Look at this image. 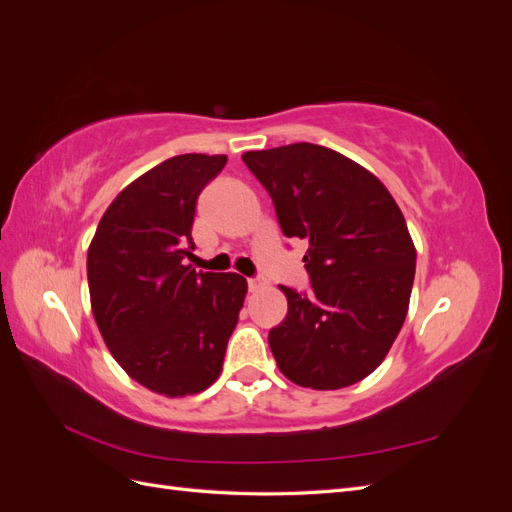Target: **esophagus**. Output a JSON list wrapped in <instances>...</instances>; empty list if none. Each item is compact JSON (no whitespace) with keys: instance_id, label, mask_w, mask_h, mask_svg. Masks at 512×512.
Here are the masks:
<instances>
[{"instance_id":"esophagus-1","label":"esophagus","mask_w":512,"mask_h":512,"mask_svg":"<svg viewBox=\"0 0 512 512\" xmlns=\"http://www.w3.org/2000/svg\"><path fill=\"white\" fill-rule=\"evenodd\" d=\"M247 286H250L252 292H260V290L267 288V282L260 280V277H254V280H247Z\"/></svg>"}]
</instances>
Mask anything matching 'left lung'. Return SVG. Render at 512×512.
I'll return each instance as SVG.
<instances>
[{
	"instance_id": "obj_1",
	"label": "left lung",
	"mask_w": 512,
	"mask_h": 512,
	"mask_svg": "<svg viewBox=\"0 0 512 512\" xmlns=\"http://www.w3.org/2000/svg\"><path fill=\"white\" fill-rule=\"evenodd\" d=\"M286 237L309 243L312 292L280 286L288 314L269 333L282 374L305 389L361 382L406 320L416 247L404 213L367 168L329 147L294 143L243 153Z\"/></svg>"
}]
</instances>
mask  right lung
<instances>
[{
  "instance_id": "add662e5",
  "label": "right lung",
  "mask_w": 512,
  "mask_h": 512,
  "mask_svg": "<svg viewBox=\"0 0 512 512\" xmlns=\"http://www.w3.org/2000/svg\"><path fill=\"white\" fill-rule=\"evenodd\" d=\"M226 156L183 153L123 188L87 250L91 312L113 359L145 389L196 395L220 378L247 294L237 273H196V200Z\"/></svg>"
}]
</instances>
